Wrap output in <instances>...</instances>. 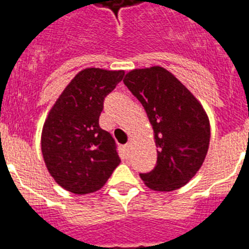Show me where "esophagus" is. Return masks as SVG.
<instances>
[{
	"instance_id": "esophagus-1",
	"label": "esophagus",
	"mask_w": 249,
	"mask_h": 249,
	"mask_svg": "<svg viewBox=\"0 0 249 249\" xmlns=\"http://www.w3.org/2000/svg\"><path fill=\"white\" fill-rule=\"evenodd\" d=\"M131 149H132V143H131V142H128V143H127V144H124V151H126L127 153H129V152H131Z\"/></svg>"
}]
</instances>
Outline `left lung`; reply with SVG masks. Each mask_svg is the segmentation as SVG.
<instances>
[{
    "label": "left lung",
    "mask_w": 249,
    "mask_h": 249,
    "mask_svg": "<svg viewBox=\"0 0 249 249\" xmlns=\"http://www.w3.org/2000/svg\"><path fill=\"white\" fill-rule=\"evenodd\" d=\"M123 82L143 106L157 147V164L141 175L142 181L157 192L181 188L198 172L210 147V118L203 106L160 66L132 70Z\"/></svg>",
    "instance_id": "1"
}]
</instances>
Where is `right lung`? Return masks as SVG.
Here are the masks:
<instances>
[{
	"label": "right lung",
	"mask_w": 249,
	"mask_h": 249,
	"mask_svg": "<svg viewBox=\"0 0 249 249\" xmlns=\"http://www.w3.org/2000/svg\"><path fill=\"white\" fill-rule=\"evenodd\" d=\"M124 76L123 70L80 71L51 107L41 133V149L56 183L74 195L101 190L120 164L116 144L98 124L103 100Z\"/></svg>",
	"instance_id": "1"
}]
</instances>
